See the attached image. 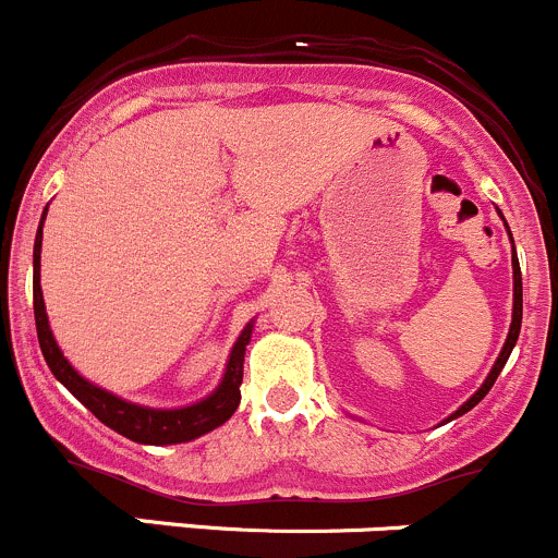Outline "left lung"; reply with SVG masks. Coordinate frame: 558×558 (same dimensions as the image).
<instances>
[{"label": "left lung", "mask_w": 558, "mask_h": 558, "mask_svg": "<svg viewBox=\"0 0 558 558\" xmlns=\"http://www.w3.org/2000/svg\"><path fill=\"white\" fill-rule=\"evenodd\" d=\"M512 252H515V246H512ZM521 317H523V287H521V268H518V260H515V255H512V323H510V330H507V341H505V347H501V352H499V357H496V363H494V368H490V374H488V377H485V383L480 385V390H477V393H474L472 399H469V401H464V404H461L459 410H456L453 415L448 417V421H453V417H461V415H464V412L472 410V407H477L480 401L485 399V393H488V390L494 388L496 377H499V372H501V368H505L507 357H510L512 347H515V341H518V333H521Z\"/></svg>", "instance_id": "8db88e82"}]
</instances>
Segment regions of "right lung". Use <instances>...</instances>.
Instances as JSON below:
<instances>
[{
    "instance_id": "1",
    "label": "right lung",
    "mask_w": 558,
    "mask_h": 558,
    "mask_svg": "<svg viewBox=\"0 0 558 558\" xmlns=\"http://www.w3.org/2000/svg\"><path fill=\"white\" fill-rule=\"evenodd\" d=\"M48 208L43 211V222H46ZM43 222L37 228L35 239V323H37V339H40L43 357H46L48 368L53 372V377L92 412L97 421H102L105 426L119 432L121 437L132 439V442L141 445H179L190 442V439L203 437V434L214 432L217 426H222L225 421H230L235 410H239L241 401V379H244V355L246 344L252 339V323L241 330L239 341L230 350L228 368H225V377L219 383V388L211 396H206L203 401L190 407H181V410H151V407L132 404V401L119 399V396L108 393V390L97 388L89 379L81 377L73 366H70L68 357L59 350L57 339L51 333V325H48L46 314V301H43V287H40V246H43Z\"/></svg>"
}]
</instances>
